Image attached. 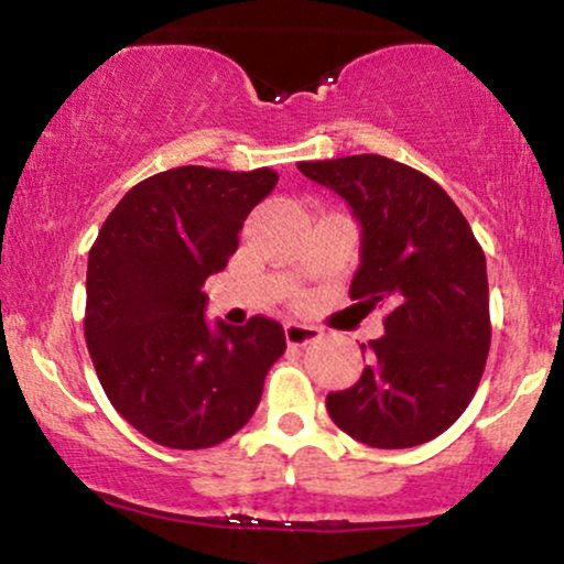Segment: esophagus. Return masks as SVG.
Returning a JSON list of instances; mask_svg holds the SVG:
<instances>
[{
	"label": "esophagus",
	"instance_id": "1",
	"mask_svg": "<svg viewBox=\"0 0 564 564\" xmlns=\"http://www.w3.org/2000/svg\"><path fill=\"white\" fill-rule=\"evenodd\" d=\"M324 333L314 324H297V322H288L284 324V340L288 346H308V343H316Z\"/></svg>",
	"mask_w": 564,
	"mask_h": 564
}]
</instances>
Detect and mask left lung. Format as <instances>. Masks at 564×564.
Here are the masks:
<instances>
[{
  "instance_id": "8db88e82",
  "label": "left lung",
  "mask_w": 564,
  "mask_h": 564,
  "mask_svg": "<svg viewBox=\"0 0 564 564\" xmlns=\"http://www.w3.org/2000/svg\"><path fill=\"white\" fill-rule=\"evenodd\" d=\"M354 208L361 267L356 306L388 308L354 388L327 395L350 438L409 448L438 438L473 401L491 348L486 253L441 184L382 155L297 163Z\"/></svg>"
}]
</instances>
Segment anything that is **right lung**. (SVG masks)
I'll list each match as a JSON object with an SVG mask.
<instances>
[{"instance_id":"right-lung-1","label":"right lung","mask_w":564,"mask_h":564,"mask_svg":"<svg viewBox=\"0 0 564 564\" xmlns=\"http://www.w3.org/2000/svg\"><path fill=\"white\" fill-rule=\"evenodd\" d=\"M276 171L182 165L144 178L105 218L86 269L84 335L116 412L165 448H210L256 412L288 348L280 322L205 324L203 284L227 269Z\"/></svg>"}]
</instances>
